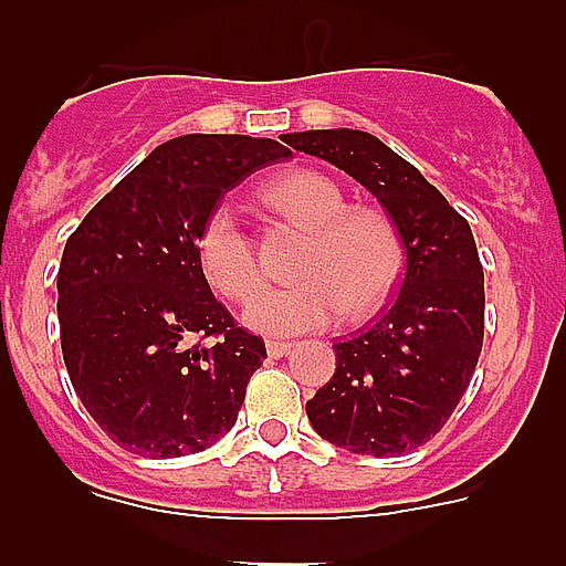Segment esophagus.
Masks as SVG:
<instances>
[{"label": "esophagus", "mask_w": 566, "mask_h": 566, "mask_svg": "<svg viewBox=\"0 0 566 566\" xmlns=\"http://www.w3.org/2000/svg\"><path fill=\"white\" fill-rule=\"evenodd\" d=\"M266 352L269 357H286L289 352H292V343H286V339H266Z\"/></svg>", "instance_id": "esophagus-1"}]
</instances>
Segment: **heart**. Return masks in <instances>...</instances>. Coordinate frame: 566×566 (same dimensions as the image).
I'll return each mask as SVG.
<instances>
[{
	"label": "heart",
	"mask_w": 566,
	"mask_h": 566,
	"mask_svg": "<svg viewBox=\"0 0 566 566\" xmlns=\"http://www.w3.org/2000/svg\"><path fill=\"white\" fill-rule=\"evenodd\" d=\"M263 201L306 232L294 286L269 289L247 306L254 332L289 337L345 319L359 323L397 289L405 247L397 223L377 207H348L343 187L328 175L289 172L263 189ZM198 258L223 297L247 300L260 289L254 243L229 201L207 214L198 232Z\"/></svg>",
	"instance_id": "1"
}]
</instances>
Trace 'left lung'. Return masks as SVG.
<instances>
[{
  "mask_svg": "<svg viewBox=\"0 0 566 566\" xmlns=\"http://www.w3.org/2000/svg\"><path fill=\"white\" fill-rule=\"evenodd\" d=\"M289 144L357 178L402 238L399 292L377 323L334 343V377L306 402L314 431L337 448L399 457L442 431L482 354L476 240L444 195L371 133L308 129Z\"/></svg>",
  "mask_w": 566,
  "mask_h": 566,
  "instance_id": "obj_1",
  "label": "left lung"
}]
</instances>
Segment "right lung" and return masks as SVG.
<instances>
[{
    "label": "right lung",
    "instance_id": "right-lung-1",
    "mask_svg": "<svg viewBox=\"0 0 566 566\" xmlns=\"http://www.w3.org/2000/svg\"><path fill=\"white\" fill-rule=\"evenodd\" d=\"M292 149L252 135L155 147L67 238L59 326L70 382L124 451L198 453L238 419L266 343L214 300L198 232L223 195Z\"/></svg>",
    "mask_w": 566,
    "mask_h": 566
}]
</instances>
